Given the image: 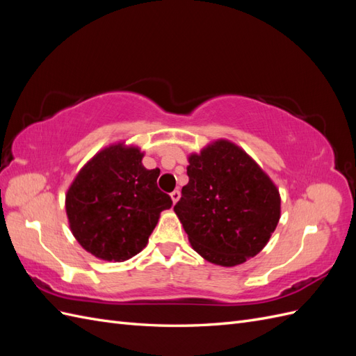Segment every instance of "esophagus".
<instances>
[{
    "label": "esophagus",
    "instance_id": "1",
    "mask_svg": "<svg viewBox=\"0 0 356 356\" xmlns=\"http://www.w3.org/2000/svg\"><path fill=\"white\" fill-rule=\"evenodd\" d=\"M179 197H181L179 190H174V191L170 193V199H172V202H174V203H177L179 200Z\"/></svg>",
    "mask_w": 356,
    "mask_h": 356
}]
</instances>
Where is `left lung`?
Here are the masks:
<instances>
[{
	"label": "left lung",
	"mask_w": 356,
	"mask_h": 356,
	"mask_svg": "<svg viewBox=\"0 0 356 356\" xmlns=\"http://www.w3.org/2000/svg\"><path fill=\"white\" fill-rule=\"evenodd\" d=\"M188 163V184L174 211L193 250L224 267L255 257L281 218V197L272 179L242 148L224 139L191 154Z\"/></svg>",
	"instance_id": "8db88e82"
}]
</instances>
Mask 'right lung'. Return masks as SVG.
<instances>
[{
  "label": "right lung",
  "mask_w": 356,
  "mask_h": 356,
  "mask_svg": "<svg viewBox=\"0 0 356 356\" xmlns=\"http://www.w3.org/2000/svg\"><path fill=\"white\" fill-rule=\"evenodd\" d=\"M136 147L115 144L88 161L67 193L74 238L105 261L141 252L172 199L157 187L160 169H145Z\"/></svg>",
  "instance_id": "right-lung-1"
}]
</instances>
